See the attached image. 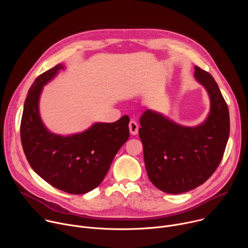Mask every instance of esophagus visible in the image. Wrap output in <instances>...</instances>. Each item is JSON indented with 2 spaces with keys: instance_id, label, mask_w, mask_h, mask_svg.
<instances>
[{
  "instance_id": "esophagus-1",
  "label": "esophagus",
  "mask_w": 248,
  "mask_h": 248,
  "mask_svg": "<svg viewBox=\"0 0 248 248\" xmlns=\"http://www.w3.org/2000/svg\"><path fill=\"white\" fill-rule=\"evenodd\" d=\"M128 126H129V131L132 135H136L138 133V124L135 121H130Z\"/></svg>"
}]
</instances>
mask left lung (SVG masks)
Masks as SVG:
<instances>
[{
  "label": "left lung",
  "instance_id": "obj_1",
  "mask_svg": "<svg viewBox=\"0 0 248 248\" xmlns=\"http://www.w3.org/2000/svg\"><path fill=\"white\" fill-rule=\"evenodd\" d=\"M194 70L210 99V112L202 124L181 125L153 110L140 118L138 133L148 178L170 194L185 193L204 184L222 161L230 135L228 105L217 82L200 67L195 65Z\"/></svg>",
  "mask_w": 248,
  "mask_h": 248
}]
</instances>
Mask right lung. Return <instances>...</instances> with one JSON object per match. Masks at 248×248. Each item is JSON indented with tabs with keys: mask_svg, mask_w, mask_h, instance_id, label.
Segmentation results:
<instances>
[{
	"mask_svg": "<svg viewBox=\"0 0 248 248\" xmlns=\"http://www.w3.org/2000/svg\"><path fill=\"white\" fill-rule=\"evenodd\" d=\"M63 64H57L34 80L28 90L20 124L25 157L41 178L52 186L70 194H83L96 188L129 137V118L115 123H95L80 133L62 136L51 132L39 113L44 85Z\"/></svg>",
	"mask_w": 248,
	"mask_h": 248,
	"instance_id": "1",
	"label": "right lung"
}]
</instances>
